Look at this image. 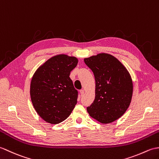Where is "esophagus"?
I'll return each mask as SVG.
<instances>
[{"label":"esophagus","mask_w":159,"mask_h":159,"mask_svg":"<svg viewBox=\"0 0 159 159\" xmlns=\"http://www.w3.org/2000/svg\"><path fill=\"white\" fill-rule=\"evenodd\" d=\"M80 93L81 95H82H82L84 94V90H80Z\"/></svg>","instance_id":"1"}]
</instances>
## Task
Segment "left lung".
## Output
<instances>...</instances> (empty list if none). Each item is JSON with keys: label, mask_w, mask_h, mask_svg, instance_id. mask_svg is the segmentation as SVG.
<instances>
[{"label": "left lung", "mask_w": 159, "mask_h": 159, "mask_svg": "<svg viewBox=\"0 0 159 159\" xmlns=\"http://www.w3.org/2000/svg\"><path fill=\"white\" fill-rule=\"evenodd\" d=\"M95 78V98L87 111L103 124L120 118L129 108L133 81L125 66L114 56L101 53L84 59Z\"/></svg>", "instance_id": "1"}]
</instances>
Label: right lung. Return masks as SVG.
I'll use <instances>...</instances> for the list:
<instances>
[{
  "mask_svg": "<svg viewBox=\"0 0 159 159\" xmlns=\"http://www.w3.org/2000/svg\"><path fill=\"white\" fill-rule=\"evenodd\" d=\"M77 62L74 56L56 55L34 72L30 82V98L35 111L45 122L58 124L75 107L78 93L69 75Z\"/></svg>",
  "mask_w": 159,
  "mask_h": 159,
  "instance_id": "1",
  "label": "right lung"
}]
</instances>
